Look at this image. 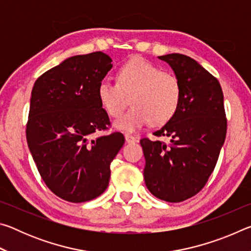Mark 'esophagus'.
<instances>
[{
    "label": "esophagus",
    "instance_id": "obj_1",
    "mask_svg": "<svg viewBox=\"0 0 251 251\" xmlns=\"http://www.w3.org/2000/svg\"><path fill=\"white\" fill-rule=\"evenodd\" d=\"M125 139H126V142L129 143V144L138 142V138L135 137V136H133V135H130V134H125Z\"/></svg>",
    "mask_w": 251,
    "mask_h": 251
}]
</instances>
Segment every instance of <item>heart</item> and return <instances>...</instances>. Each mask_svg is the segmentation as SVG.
I'll list each match as a JSON object with an SVG mask.
<instances>
[{
    "label": "heart",
    "mask_w": 251,
    "mask_h": 251,
    "mask_svg": "<svg viewBox=\"0 0 251 251\" xmlns=\"http://www.w3.org/2000/svg\"><path fill=\"white\" fill-rule=\"evenodd\" d=\"M116 79L101 80L97 97L112 117L120 116L130 99L133 106L114 123L117 128L134 131L150 122L164 125L175 116L181 100V85L175 75L144 58H133L118 69Z\"/></svg>",
    "instance_id": "b5f03b06"
}]
</instances>
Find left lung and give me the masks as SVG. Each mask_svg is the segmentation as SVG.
Returning a JSON list of instances; mask_svg holds the SVG:
<instances>
[{
  "label": "left lung",
  "instance_id": "left-lung-1",
  "mask_svg": "<svg viewBox=\"0 0 251 251\" xmlns=\"http://www.w3.org/2000/svg\"><path fill=\"white\" fill-rule=\"evenodd\" d=\"M172 67L181 85L177 113L159 130L171 143L141 139L144 179L155 197L179 202L201 192L217 164L225 143L227 120L218 79L198 62L173 53L158 56Z\"/></svg>",
  "mask_w": 251,
  "mask_h": 251
}]
</instances>
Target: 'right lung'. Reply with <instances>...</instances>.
<instances>
[{
	"instance_id": "1",
	"label": "right lung",
	"mask_w": 251,
	"mask_h": 251,
	"mask_svg": "<svg viewBox=\"0 0 251 251\" xmlns=\"http://www.w3.org/2000/svg\"><path fill=\"white\" fill-rule=\"evenodd\" d=\"M112 67L103 52L75 55L34 83L27 145L46 186L64 201L84 202L103 194L110 163L124 145L118 131L92 138L110 124L97 87Z\"/></svg>"
}]
</instances>
